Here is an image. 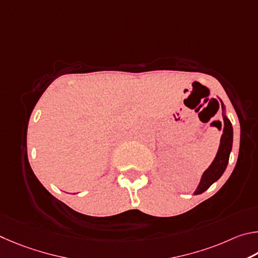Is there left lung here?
<instances>
[{
    "label": "left lung",
    "mask_w": 258,
    "mask_h": 258,
    "mask_svg": "<svg viewBox=\"0 0 258 258\" xmlns=\"http://www.w3.org/2000/svg\"><path fill=\"white\" fill-rule=\"evenodd\" d=\"M221 106H222V115H223V133L221 136L220 146L218 153H216L215 159L212 162L211 165L207 168L204 173H203L200 184L194 191V195H200L205 190H207L212 184L221 178V175L224 173L229 163L230 153L232 150V142H233V129L232 124L227 116V111H225L224 104L221 101Z\"/></svg>",
    "instance_id": "left-lung-1"
}]
</instances>
